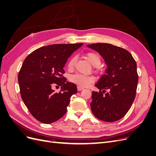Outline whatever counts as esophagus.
I'll return each instance as SVG.
<instances>
[{
    "mask_svg": "<svg viewBox=\"0 0 156 156\" xmlns=\"http://www.w3.org/2000/svg\"><path fill=\"white\" fill-rule=\"evenodd\" d=\"M77 89H78V90H79V91H81V90H83L84 88H82V87H77Z\"/></svg>",
    "mask_w": 156,
    "mask_h": 156,
    "instance_id": "34e87169",
    "label": "esophagus"
}]
</instances>
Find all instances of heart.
Masks as SVG:
<instances>
[{
	"label": "heart",
	"instance_id": "obj_1",
	"mask_svg": "<svg viewBox=\"0 0 156 156\" xmlns=\"http://www.w3.org/2000/svg\"><path fill=\"white\" fill-rule=\"evenodd\" d=\"M87 59L94 67H98L100 65L101 59L100 56L95 52H89L86 55ZM76 62V57L73 56L71 58L68 62V68L69 69H72ZM69 80L72 83L76 84L80 87H87L94 81V78L90 75H84L81 73H75L71 75Z\"/></svg>",
	"mask_w": 156,
	"mask_h": 156
}]
</instances>
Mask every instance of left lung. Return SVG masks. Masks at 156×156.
Here are the masks:
<instances>
[{
	"instance_id": "left-lung-1",
	"label": "left lung",
	"mask_w": 156,
	"mask_h": 156,
	"mask_svg": "<svg viewBox=\"0 0 156 156\" xmlns=\"http://www.w3.org/2000/svg\"><path fill=\"white\" fill-rule=\"evenodd\" d=\"M87 47L98 51L107 66L105 73L95 84L100 91L92 92L91 110L101 120H119L135 100L139 79L136 63L129 51L120 47L103 43Z\"/></svg>"
}]
</instances>
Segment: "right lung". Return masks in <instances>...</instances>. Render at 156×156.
Masks as SVG:
<instances>
[{"instance_id":"obj_1","label":"right lung","mask_w":156,"mask_h":156,"mask_svg":"<svg viewBox=\"0 0 156 156\" xmlns=\"http://www.w3.org/2000/svg\"><path fill=\"white\" fill-rule=\"evenodd\" d=\"M83 44H53L41 47L27 56L18 74L22 100L36 120L51 124L67 111L70 98L77 92L74 83L63 77L68 58ZM55 84L61 87L55 93Z\"/></svg>"}]
</instances>
